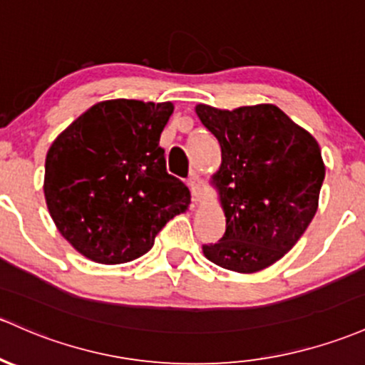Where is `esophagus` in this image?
I'll use <instances>...</instances> for the list:
<instances>
[{"instance_id":"esophagus-1","label":"esophagus","mask_w":365,"mask_h":365,"mask_svg":"<svg viewBox=\"0 0 365 365\" xmlns=\"http://www.w3.org/2000/svg\"><path fill=\"white\" fill-rule=\"evenodd\" d=\"M187 186L191 190V197H193V202H200L202 198V179L197 172H191L190 179H187Z\"/></svg>"}]
</instances>
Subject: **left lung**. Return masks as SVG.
<instances>
[{"label": "left lung", "instance_id": "left-lung-1", "mask_svg": "<svg viewBox=\"0 0 365 365\" xmlns=\"http://www.w3.org/2000/svg\"><path fill=\"white\" fill-rule=\"evenodd\" d=\"M221 146L212 175L226 217L209 261L237 273L268 268L296 245L319 209L325 165L319 143L273 104L195 108Z\"/></svg>", "mask_w": 365, "mask_h": 365}]
</instances>
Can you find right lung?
<instances>
[{"label": "right lung", "instance_id": "add662e5", "mask_svg": "<svg viewBox=\"0 0 365 365\" xmlns=\"http://www.w3.org/2000/svg\"><path fill=\"white\" fill-rule=\"evenodd\" d=\"M172 113V103L103 101L50 146L46 207L62 237L88 259H137L167 221L190 205V190L167 174L160 148Z\"/></svg>", "mask_w": 365, "mask_h": 365}]
</instances>
